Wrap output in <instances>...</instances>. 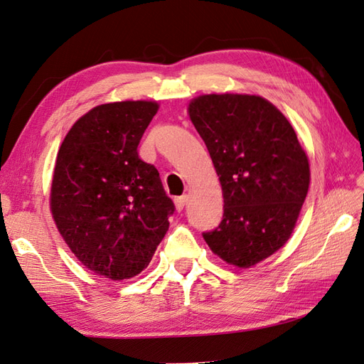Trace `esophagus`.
Segmentation results:
<instances>
[{
  "mask_svg": "<svg viewBox=\"0 0 364 364\" xmlns=\"http://www.w3.org/2000/svg\"><path fill=\"white\" fill-rule=\"evenodd\" d=\"M186 200H188V196H186V194L179 196V197H176V199H174L176 209H178V211H182L183 206H185V203H186Z\"/></svg>",
  "mask_w": 364,
  "mask_h": 364,
  "instance_id": "1",
  "label": "esophagus"
}]
</instances>
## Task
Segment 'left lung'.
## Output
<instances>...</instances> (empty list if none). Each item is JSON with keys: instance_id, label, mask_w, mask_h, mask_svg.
<instances>
[{"instance_id": "obj_1", "label": "left lung", "mask_w": 364, "mask_h": 364, "mask_svg": "<svg viewBox=\"0 0 364 364\" xmlns=\"http://www.w3.org/2000/svg\"><path fill=\"white\" fill-rule=\"evenodd\" d=\"M188 114L205 141L223 191V220L203 238L237 267H250L290 238L310 185L296 132L259 95L209 94Z\"/></svg>"}]
</instances>
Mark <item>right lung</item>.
<instances>
[{"label": "right lung", "mask_w": 364, "mask_h": 364, "mask_svg": "<svg viewBox=\"0 0 364 364\" xmlns=\"http://www.w3.org/2000/svg\"><path fill=\"white\" fill-rule=\"evenodd\" d=\"M158 109L144 100L97 106L75 121L58 153L54 222L86 269L114 281L149 266L174 213L155 165L138 156Z\"/></svg>", "instance_id": "obj_1"}]
</instances>
